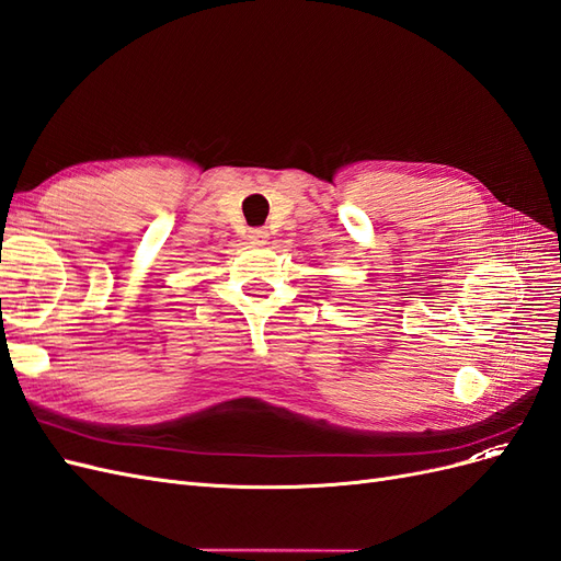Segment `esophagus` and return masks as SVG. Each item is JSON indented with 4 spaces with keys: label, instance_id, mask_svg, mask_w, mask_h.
Returning <instances> with one entry per match:
<instances>
[{
    "label": "esophagus",
    "instance_id": "34e87169",
    "mask_svg": "<svg viewBox=\"0 0 561 561\" xmlns=\"http://www.w3.org/2000/svg\"><path fill=\"white\" fill-rule=\"evenodd\" d=\"M248 239L252 245H264L268 241V231L266 229H250Z\"/></svg>",
    "mask_w": 561,
    "mask_h": 561
}]
</instances>
